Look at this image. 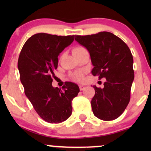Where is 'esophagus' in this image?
I'll list each match as a JSON object with an SVG mask.
<instances>
[{
    "instance_id": "esophagus-1",
    "label": "esophagus",
    "mask_w": 151,
    "mask_h": 151,
    "mask_svg": "<svg viewBox=\"0 0 151 151\" xmlns=\"http://www.w3.org/2000/svg\"><path fill=\"white\" fill-rule=\"evenodd\" d=\"M79 87H80V91H82L84 89V86H83V85H79Z\"/></svg>"
}]
</instances>
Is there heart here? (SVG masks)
Returning <instances> with one entry per match:
<instances>
[{
    "label": "heart",
    "instance_id": "obj_1",
    "mask_svg": "<svg viewBox=\"0 0 151 151\" xmlns=\"http://www.w3.org/2000/svg\"><path fill=\"white\" fill-rule=\"evenodd\" d=\"M84 49V48H82V47H76V48L73 49V53L74 54V53H75L76 52H77L78 51L81 50V49ZM71 77L73 80H76V81H82L84 78V73H82V71H76V72H75V73H73V74H72Z\"/></svg>",
    "mask_w": 151,
    "mask_h": 151
}]
</instances>
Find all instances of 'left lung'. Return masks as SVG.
Returning a JSON list of instances; mask_svg holds the SVG:
<instances>
[{"label": "left lung", "instance_id": "left-lung-1", "mask_svg": "<svg viewBox=\"0 0 151 151\" xmlns=\"http://www.w3.org/2000/svg\"><path fill=\"white\" fill-rule=\"evenodd\" d=\"M75 40L89 52L93 75L106 80L104 88L93 86L96 93L91 103L94 115L104 121L117 118L130 101L134 80L131 50L122 39L107 32L76 36Z\"/></svg>", "mask_w": 151, "mask_h": 151}]
</instances>
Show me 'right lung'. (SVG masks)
<instances>
[{"label":"right lung","mask_w":151,"mask_h":151,"mask_svg":"<svg viewBox=\"0 0 151 151\" xmlns=\"http://www.w3.org/2000/svg\"><path fill=\"white\" fill-rule=\"evenodd\" d=\"M73 40V35L39 33L31 36L20 51L18 68L24 93L37 113L49 123H60L69 118L72 113L71 101L80 92L73 82H68L63 91L51 84L58 55Z\"/></svg>","instance_id":"add662e5"}]
</instances>
